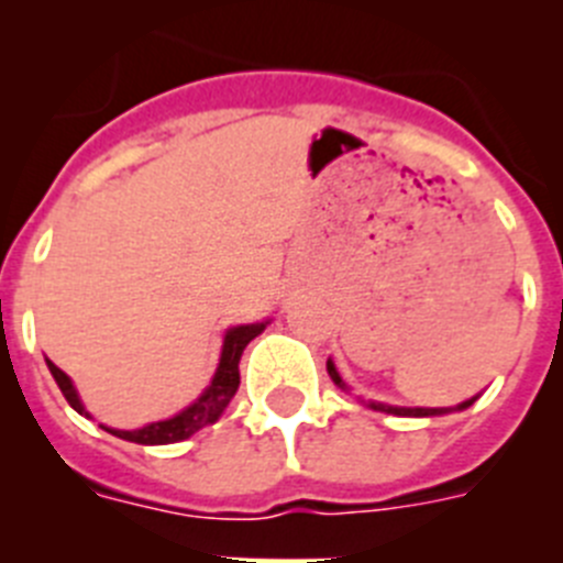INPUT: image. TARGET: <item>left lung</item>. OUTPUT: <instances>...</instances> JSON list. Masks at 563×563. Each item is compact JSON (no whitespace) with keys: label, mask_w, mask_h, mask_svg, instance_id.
<instances>
[{"label":"left lung","mask_w":563,"mask_h":563,"mask_svg":"<svg viewBox=\"0 0 563 563\" xmlns=\"http://www.w3.org/2000/svg\"><path fill=\"white\" fill-rule=\"evenodd\" d=\"M327 372H330V377L338 383V386H341V389H346V383H343L341 375H338L335 363L327 361ZM474 400H476V397H471V400L460 402L456 409H460V411L467 409V406H471ZM369 406L375 411H386V415H397V417H434V415H445V411H451V409H400V406H386V402H369Z\"/></svg>","instance_id":"obj_1"}]
</instances>
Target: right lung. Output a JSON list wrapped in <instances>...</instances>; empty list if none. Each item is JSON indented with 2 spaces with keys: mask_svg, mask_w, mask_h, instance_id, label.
<instances>
[{
  "mask_svg": "<svg viewBox=\"0 0 563 563\" xmlns=\"http://www.w3.org/2000/svg\"><path fill=\"white\" fill-rule=\"evenodd\" d=\"M265 327H267V321L265 324L233 327V330L225 332L220 366H217V372H213L211 386H208V389L202 391V395L197 397L191 406H188V409H183L180 415H174V417H168V420H161V422H148V426H143V429H137V431H118V429H107V426H101V429L109 431V434H114V437H121V440L137 442V445H168V442L188 440V437L197 434L200 429H206V426L217 422L222 417V411L228 409L231 397L236 395V389H239V357H242V352H245L247 343H251L258 332L265 330ZM47 369H49V375L56 377L58 389H62V395L67 397L69 406H73L78 415L89 417V411L84 409V402H81V397H78L73 380H69V377L64 375V372L58 369L53 361H47Z\"/></svg>",
  "mask_w": 563,
  "mask_h": 563,
  "instance_id": "add662e5",
  "label": "right lung"
}]
</instances>
